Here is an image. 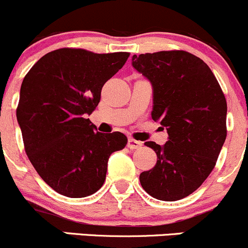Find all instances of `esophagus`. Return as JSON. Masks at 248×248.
<instances>
[{
  "mask_svg": "<svg viewBox=\"0 0 248 248\" xmlns=\"http://www.w3.org/2000/svg\"><path fill=\"white\" fill-rule=\"evenodd\" d=\"M127 147L130 149H140L142 147V142L141 141H136L134 139H129L127 140Z\"/></svg>",
  "mask_w": 248,
  "mask_h": 248,
  "instance_id": "1",
  "label": "esophagus"
}]
</instances>
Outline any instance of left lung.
<instances>
[{
    "label": "left lung",
    "instance_id": "1",
    "mask_svg": "<svg viewBox=\"0 0 248 248\" xmlns=\"http://www.w3.org/2000/svg\"><path fill=\"white\" fill-rule=\"evenodd\" d=\"M153 88L152 119L169 134L164 146L146 142L156 164L140 175L142 188L163 202L192 194L213 170L227 137V101L210 67L185 50L132 56Z\"/></svg>",
    "mask_w": 248,
    "mask_h": 248
}]
</instances>
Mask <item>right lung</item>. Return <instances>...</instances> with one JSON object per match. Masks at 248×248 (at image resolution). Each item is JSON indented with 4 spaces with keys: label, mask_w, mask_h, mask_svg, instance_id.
<instances>
[{
    "label": "right lung",
    "mask_w": 248,
    "mask_h": 248,
    "mask_svg": "<svg viewBox=\"0 0 248 248\" xmlns=\"http://www.w3.org/2000/svg\"><path fill=\"white\" fill-rule=\"evenodd\" d=\"M129 55L56 49L42 56L24 78L16 108L24 147L42 180L59 194H94L106 180L109 155L126 146L124 134L96 132L87 116Z\"/></svg>",
    "instance_id": "right-lung-1"
}]
</instances>
